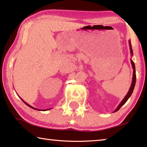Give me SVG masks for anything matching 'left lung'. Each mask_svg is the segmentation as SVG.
<instances>
[{
    "label": "left lung",
    "mask_w": 147,
    "mask_h": 147,
    "mask_svg": "<svg viewBox=\"0 0 147 147\" xmlns=\"http://www.w3.org/2000/svg\"><path fill=\"white\" fill-rule=\"evenodd\" d=\"M129 49H130V53H131V56H133V50H132L131 41H130V40H129ZM131 64L132 65V68H133V69H134V71H133V77H132V82H131V86H130V88L129 89V91H128L127 94L124 97V98L122 99V101L120 102V104L118 105V106L117 107V108L115 109V111H114V113H115V112L118 111L121 108V107H122L125 103H126L127 99L129 98L130 96H131V94H132L133 92H134L135 86H136V67H135L134 63V61H133V60L131 59Z\"/></svg>",
    "instance_id": "8db88e82"
}]
</instances>
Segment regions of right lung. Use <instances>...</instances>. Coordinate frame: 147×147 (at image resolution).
<instances>
[{"mask_svg": "<svg viewBox=\"0 0 147 147\" xmlns=\"http://www.w3.org/2000/svg\"><path fill=\"white\" fill-rule=\"evenodd\" d=\"M20 98L22 100L23 103H24L25 105H27L28 107H29L30 108H31V109H34V110H37V111H48V110H49V109H45V110H41V109H36V108H34V107H32V106L30 105H29V104H28L27 103H26V102H25V101H23V100L22 98H21V97H20Z\"/></svg>", "mask_w": 147, "mask_h": 147, "instance_id": "obj_1", "label": "right lung"}]
</instances>
